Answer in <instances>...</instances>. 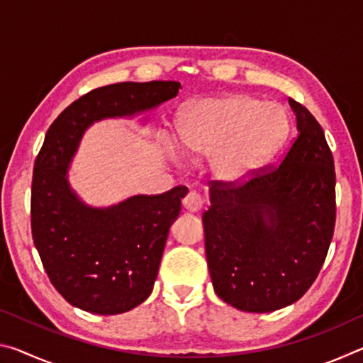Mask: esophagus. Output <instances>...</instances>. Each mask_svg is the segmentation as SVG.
<instances>
[{"label": "esophagus", "instance_id": "34e87169", "mask_svg": "<svg viewBox=\"0 0 363 363\" xmlns=\"http://www.w3.org/2000/svg\"><path fill=\"white\" fill-rule=\"evenodd\" d=\"M182 205H184V208H186V211L196 213L203 208V199H201L200 194L190 190V192L186 195V199L182 200Z\"/></svg>", "mask_w": 363, "mask_h": 363}]
</instances>
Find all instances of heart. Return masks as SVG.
I'll list each match as a JSON object with an SVG mask.
<instances>
[{"label": "heart", "instance_id": "1", "mask_svg": "<svg viewBox=\"0 0 363 363\" xmlns=\"http://www.w3.org/2000/svg\"><path fill=\"white\" fill-rule=\"evenodd\" d=\"M176 149L184 158H208L214 179L247 182L274 158L290 131L285 110L245 94L190 102L176 120Z\"/></svg>", "mask_w": 363, "mask_h": 363}]
</instances>
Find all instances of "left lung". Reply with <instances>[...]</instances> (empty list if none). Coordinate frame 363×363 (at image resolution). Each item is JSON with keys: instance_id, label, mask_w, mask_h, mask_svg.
Segmentation results:
<instances>
[{"instance_id": "obj_1", "label": "left lung", "mask_w": 363, "mask_h": 363, "mask_svg": "<svg viewBox=\"0 0 363 363\" xmlns=\"http://www.w3.org/2000/svg\"><path fill=\"white\" fill-rule=\"evenodd\" d=\"M288 102L298 138L280 167L238 187L214 181L201 218L214 291L256 314L296 303L309 290L335 230L333 155L309 110Z\"/></svg>"}]
</instances>
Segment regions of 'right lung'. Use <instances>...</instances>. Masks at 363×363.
I'll use <instances>...</instances> for the list:
<instances>
[{
    "mask_svg": "<svg viewBox=\"0 0 363 363\" xmlns=\"http://www.w3.org/2000/svg\"><path fill=\"white\" fill-rule=\"evenodd\" d=\"M179 82L115 83L70 104L49 128L32 182V235L54 288L78 309L123 314L150 296L171 224L187 189L133 195L91 206L70 187L69 169L86 130L133 118L177 96Z\"/></svg>",
    "mask_w": 363,
    "mask_h": 363,
    "instance_id": "obj_1",
    "label": "right lung"
}]
</instances>
